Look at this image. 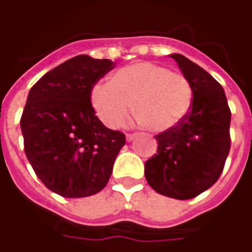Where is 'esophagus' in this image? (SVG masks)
<instances>
[{
	"label": "esophagus",
	"mask_w": 252,
	"mask_h": 252,
	"mask_svg": "<svg viewBox=\"0 0 252 252\" xmlns=\"http://www.w3.org/2000/svg\"><path fill=\"white\" fill-rule=\"evenodd\" d=\"M138 136V134L136 132H134V134H126V140L127 142H131V140H134Z\"/></svg>",
	"instance_id": "esophagus-1"
}]
</instances>
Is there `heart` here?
<instances>
[{"label":"heart","mask_w":252,"mask_h":252,"mask_svg":"<svg viewBox=\"0 0 252 252\" xmlns=\"http://www.w3.org/2000/svg\"><path fill=\"white\" fill-rule=\"evenodd\" d=\"M95 114L109 127H120L132 110L153 131H168L181 124L192 108V85L183 73L159 64H130L114 73L112 83L93 87Z\"/></svg>","instance_id":"obj_1"}]
</instances>
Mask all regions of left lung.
<instances>
[{
	"mask_svg": "<svg viewBox=\"0 0 252 252\" xmlns=\"http://www.w3.org/2000/svg\"><path fill=\"white\" fill-rule=\"evenodd\" d=\"M192 85L193 101L181 124L155 136L158 151L144 164L150 187L189 200L218 180L230 151V112L221 84L180 54L169 55Z\"/></svg>",
	"mask_w": 252,
	"mask_h": 252,
	"instance_id": "1",
	"label": "left lung"
}]
</instances>
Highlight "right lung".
I'll list each match as a JSON object with an SVG mask.
<instances>
[{"label": "right lung", "mask_w": 252, "mask_h": 252, "mask_svg": "<svg viewBox=\"0 0 252 252\" xmlns=\"http://www.w3.org/2000/svg\"><path fill=\"white\" fill-rule=\"evenodd\" d=\"M116 63L79 55L47 72L31 88L21 117L25 153L36 176L67 198L88 197L108 184L126 143L91 104L95 83Z\"/></svg>", "instance_id": "right-lung-1"}]
</instances>
